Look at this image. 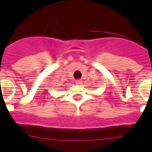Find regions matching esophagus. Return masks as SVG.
Instances as JSON below:
<instances>
[{"label":"esophagus","mask_w":152,"mask_h":152,"mask_svg":"<svg viewBox=\"0 0 152 152\" xmlns=\"http://www.w3.org/2000/svg\"><path fill=\"white\" fill-rule=\"evenodd\" d=\"M76 83L77 85H81V83H82V80H80V79H78V80H76Z\"/></svg>","instance_id":"34e87169"}]
</instances>
